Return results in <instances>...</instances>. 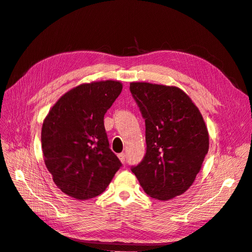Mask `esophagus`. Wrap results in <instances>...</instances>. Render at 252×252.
Returning <instances> with one entry per match:
<instances>
[{"label":"esophagus","mask_w":252,"mask_h":252,"mask_svg":"<svg viewBox=\"0 0 252 252\" xmlns=\"http://www.w3.org/2000/svg\"><path fill=\"white\" fill-rule=\"evenodd\" d=\"M119 158H120V161L123 163V164H125V161H126V156H125V154H120L119 155Z\"/></svg>","instance_id":"34e87169"}]
</instances>
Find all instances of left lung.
Returning <instances> with one entry per match:
<instances>
[{"label":"left lung","mask_w":252,"mask_h":252,"mask_svg":"<svg viewBox=\"0 0 252 252\" xmlns=\"http://www.w3.org/2000/svg\"><path fill=\"white\" fill-rule=\"evenodd\" d=\"M129 89L146 127V154L131 171L154 199L181 195L192 185L208 152L202 114L177 87L130 83Z\"/></svg>","instance_id":"1"}]
</instances>
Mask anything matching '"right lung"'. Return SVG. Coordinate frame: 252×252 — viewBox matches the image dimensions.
<instances>
[{"label":"right lung","instance_id":"right-lung-1","mask_svg":"<svg viewBox=\"0 0 252 252\" xmlns=\"http://www.w3.org/2000/svg\"><path fill=\"white\" fill-rule=\"evenodd\" d=\"M121 91L117 81L83 84L61 97L44 121L45 164L56 185L74 199L100 195L122 167L104 126Z\"/></svg>","mask_w":252,"mask_h":252}]
</instances>
